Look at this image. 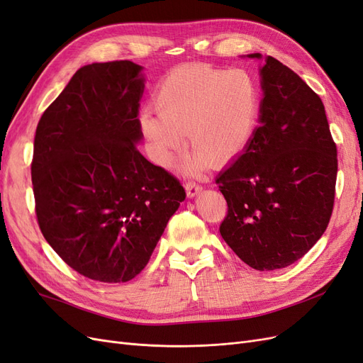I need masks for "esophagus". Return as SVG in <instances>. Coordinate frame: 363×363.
I'll return each mask as SVG.
<instances>
[{"label":"esophagus","instance_id":"esophagus-1","mask_svg":"<svg viewBox=\"0 0 363 363\" xmlns=\"http://www.w3.org/2000/svg\"><path fill=\"white\" fill-rule=\"evenodd\" d=\"M186 191H188L189 196H195L196 194H200L203 191V186L195 182H188L186 183Z\"/></svg>","mask_w":363,"mask_h":363}]
</instances>
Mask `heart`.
I'll list each match as a JSON object with an SVG mask.
<instances>
[{"mask_svg":"<svg viewBox=\"0 0 363 363\" xmlns=\"http://www.w3.org/2000/svg\"><path fill=\"white\" fill-rule=\"evenodd\" d=\"M155 106L157 113L145 108L139 115L152 159L167 164L186 133L196 152L184 168L199 169L208 159L227 162L247 148L260 112V89L245 69L192 65L164 77Z\"/></svg>","mask_w":363,"mask_h":363,"instance_id":"b5f03b06","label":"heart"}]
</instances>
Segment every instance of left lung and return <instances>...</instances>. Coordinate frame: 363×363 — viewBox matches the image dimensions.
Returning <instances> with one entry per match:
<instances>
[{
  "label": "left lung",
  "instance_id": "8db88e82",
  "mask_svg": "<svg viewBox=\"0 0 363 363\" xmlns=\"http://www.w3.org/2000/svg\"><path fill=\"white\" fill-rule=\"evenodd\" d=\"M260 75V125L216 179L227 201L219 233L247 265L272 271L301 259L325 232L337 150L321 98L306 82L271 56Z\"/></svg>",
  "mask_w": 363,
  "mask_h": 363
}]
</instances>
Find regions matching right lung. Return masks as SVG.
<instances>
[{"label":"right lung","instance_id":"obj_1","mask_svg":"<svg viewBox=\"0 0 363 363\" xmlns=\"http://www.w3.org/2000/svg\"><path fill=\"white\" fill-rule=\"evenodd\" d=\"M142 68L86 65L39 119L31 160L43 238L82 276L135 279L186 199L180 180L140 155Z\"/></svg>","mask_w":363,"mask_h":363}]
</instances>
